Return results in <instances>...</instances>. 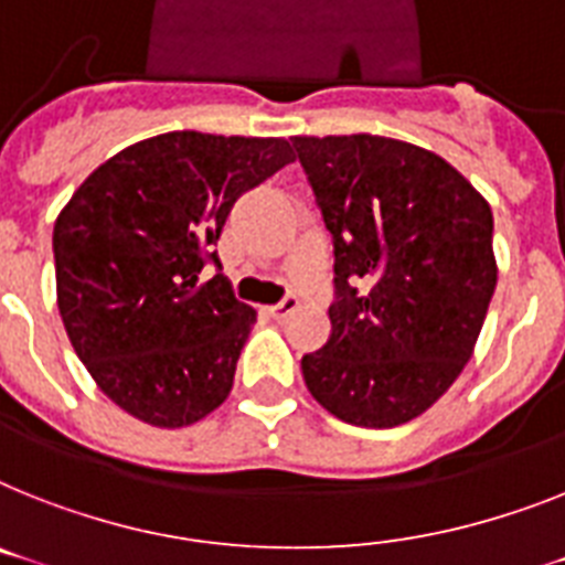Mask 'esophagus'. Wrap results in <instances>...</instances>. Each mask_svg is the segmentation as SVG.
Listing matches in <instances>:
<instances>
[{
	"instance_id": "34e87169",
	"label": "esophagus",
	"mask_w": 565,
	"mask_h": 565,
	"mask_svg": "<svg viewBox=\"0 0 565 565\" xmlns=\"http://www.w3.org/2000/svg\"><path fill=\"white\" fill-rule=\"evenodd\" d=\"M294 309H297V297H294V294H288L286 300H279L277 306H271V309H268V311H271V317H277V320H282V317L291 315Z\"/></svg>"
}]
</instances>
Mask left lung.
I'll return each mask as SVG.
<instances>
[{"label":"left lung","mask_w":565,"mask_h":565,"mask_svg":"<svg viewBox=\"0 0 565 565\" xmlns=\"http://www.w3.org/2000/svg\"><path fill=\"white\" fill-rule=\"evenodd\" d=\"M334 242L332 334L302 355L320 407L355 427L430 409L473 355L497 288L491 204L456 167L381 135H297Z\"/></svg>","instance_id":"8db88e82"}]
</instances>
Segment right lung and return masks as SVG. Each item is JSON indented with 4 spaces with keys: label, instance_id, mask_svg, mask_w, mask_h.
<instances>
[{
    "label": "right lung",
    "instance_id": "right-lung-1",
    "mask_svg": "<svg viewBox=\"0 0 565 565\" xmlns=\"http://www.w3.org/2000/svg\"><path fill=\"white\" fill-rule=\"evenodd\" d=\"M286 138L164 132L120 149L54 222L57 306L74 352L120 409L188 427L231 395L256 311L202 279L242 193L291 164Z\"/></svg>",
    "mask_w": 565,
    "mask_h": 565
}]
</instances>
